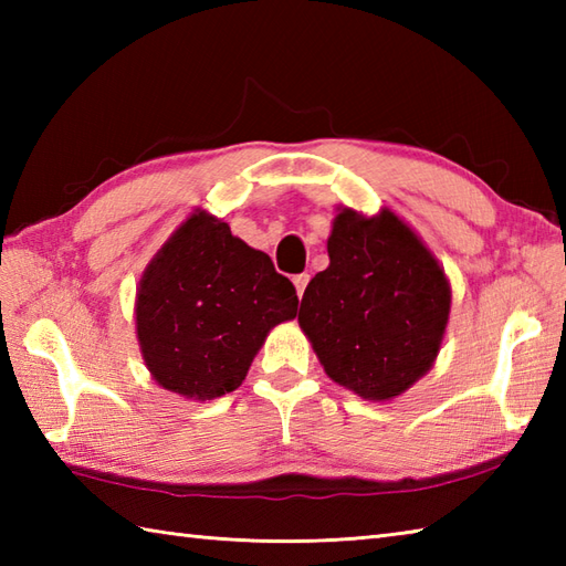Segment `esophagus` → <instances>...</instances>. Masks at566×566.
I'll list each match as a JSON object with an SVG mask.
<instances>
[{
    "mask_svg": "<svg viewBox=\"0 0 566 566\" xmlns=\"http://www.w3.org/2000/svg\"><path fill=\"white\" fill-rule=\"evenodd\" d=\"M306 284H308V274H296V276H294V286H296V294H298V298L304 296Z\"/></svg>",
    "mask_w": 566,
    "mask_h": 566,
    "instance_id": "obj_1",
    "label": "esophagus"
}]
</instances>
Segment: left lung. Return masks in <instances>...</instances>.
I'll use <instances>...</instances> for the list:
<instances>
[{
	"mask_svg": "<svg viewBox=\"0 0 566 566\" xmlns=\"http://www.w3.org/2000/svg\"><path fill=\"white\" fill-rule=\"evenodd\" d=\"M331 264L308 282L298 326L326 375L369 401H389L440 353L452 292L436 255L389 209H343Z\"/></svg>",
	"mask_w": 566,
	"mask_h": 566,
	"instance_id": "obj_1",
	"label": "left lung"
}]
</instances>
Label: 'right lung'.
<instances>
[{"mask_svg": "<svg viewBox=\"0 0 566 566\" xmlns=\"http://www.w3.org/2000/svg\"><path fill=\"white\" fill-rule=\"evenodd\" d=\"M294 284L228 223L195 211L140 276L136 333L153 379L211 401L243 384L268 333L296 316Z\"/></svg>", "mask_w": 566, "mask_h": 566, "instance_id": "right-lung-1", "label": "right lung"}]
</instances>
